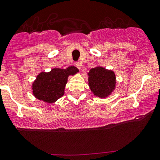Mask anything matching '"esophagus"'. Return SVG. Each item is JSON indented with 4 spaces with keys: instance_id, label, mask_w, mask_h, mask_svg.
Returning <instances> with one entry per match:
<instances>
[{
    "instance_id": "1",
    "label": "esophagus",
    "mask_w": 160,
    "mask_h": 160,
    "mask_svg": "<svg viewBox=\"0 0 160 160\" xmlns=\"http://www.w3.org/2000/svg\"><path fill=\"white\" fill-rule=\"evenodd\" d=\"M75 66L78 68V69H81V67H82V63L79 62H75Z\"/></svg>"
}]
</instances>
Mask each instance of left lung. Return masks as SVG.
<instances>
[{
  "mask_svg": "<svg viewBox=\"0 0 160 160\" xmlns=\"http://www.w3.org/2000/svg\"><path fill=\"white\" fill-rule=\"evenodd\" d=\"M88 75V85L94 95L101 98H107L116 86V76L111 70L97 66L91 68Z\"/></svg>",
  "mask_w": 160,
  "mask_h": 160,
  "instance_id": "obj_1",
  "label": "left lung"
}]
</instances>
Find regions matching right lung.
Wrapping results in <instances>:
<instances>
[{
    "instance_id": "add662e5",
    "label": "right lung",
    "mask_w": 160,
    "mask_h": 160,
    "mask_svg": "<svg viewBox=\"0 0 160 160\" xmlns=\"http://www.w3.org/2000/svg\"><path fill=\"white\" fill-rule=\"evenodd\" d=\"M78 72L76 67L72 66L66 69L55 68L49 72H40L32 85L33 95L46 103H54L62 97L69 75Z\"/></svg>"
}]
</instances>
